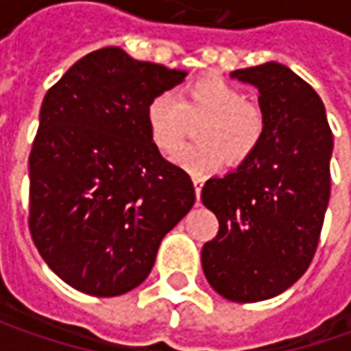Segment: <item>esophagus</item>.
<instances>
[{
    "mask_svg": "<svg viewBox=\"0 0 351 351\" xmlns=\"http://www.w3.org/2000/svg\"><path fill=\"white\" fill-rule=\"evenodd\" d=\"M203 183H205V178H201V176H195V178H193V185H195V193H197V197L201 195V189H203Z\"/></svg>",
    "mask_w": 351,
    "mask_h": 351,
    "instance_id": "34e87169",
    "label": "esophagus"
}]
</instances>
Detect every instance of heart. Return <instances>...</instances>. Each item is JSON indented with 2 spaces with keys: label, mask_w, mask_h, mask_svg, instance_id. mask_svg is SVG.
<instances>
[{
  "label": "heart",
  "mask_w": 351,
  "mask_h": 351,
  "mask_svg": "<svg viewBox=\"0 0 351 351\" xmlns=\"http://www.w3.org/2000/svg\"><path fill=\"white\" fill-rule=\"evenodd\" d=\"M197 144L178 154V164L189 171H209L226 158L240 164L256 152L265 132L260 105L246 99L244 91L219 75H205L187 84L173 97L164 91L146 105L148 136L156 148L173 156L183 146L191 125Z\"/></svg>",
  "instance_id": "heart-1"
}]
</instances>
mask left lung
Returning a JSON list of instances; mask_svg holds the SVG:
<instances>
[{
    "label": "left lung",
    "instance_id": "8db88e82",
    "mask_svg": "<svg viewBox=\"0 0 351 351\" xmlns=\"http://www.w3.org/2000/svg\"><path fill=\"white\" fill-rule=\"evenodd\" d=\"M256 86L265 132L234 171L210 178L201 201L219 234L201 250L210 287L234 303L271 299L311 265L330 199L334 138L324 103L277 62L232 72Z\"/></svg>",
    "mask_w": 351,
    "mask_h": 351
}]
</instances>
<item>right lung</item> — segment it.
<instances>
[{"instance_id": "obj_1", "label": "right lung", "mask_w": 351, "mask_h": 351, "mask_svg": "<svg viewBox=\"0 0 351 351\" xmlns=\"http://www.w3.org/2000/svg\"><path fill=\"white\" fill-rule=\"evenodd\" d=\"M185 72L119 47L77 60L48 89L29 156V230L74 289L117 297L138 287L162 238L195 203L187 171L146 127V105Z\"/></svg>"}]
</instances>
